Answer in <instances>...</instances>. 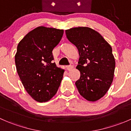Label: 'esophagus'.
Returning <instances> with one entry per match:
<instances>
[{"label": "esophagus", "instance_id": "34e87169", "mask_svg": "<svg viewBox=\"0 0 131 131\" xmlns=\"http://www.w3.org/2000/svg\"><path fill=\"white\" fill-rule=\"evenodd\" d=\"M73 67H74V65H73V63H71V64L70 66H68V67H67V70H68V71H70V70H72L73 68Z\"/></svg>", "mask_w": 131, "mask_h": 131}]
</instances>
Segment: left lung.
Masks as SVG:
<instances>
[{
  "label": "left lung",
  "mask_w": 131,
  "mask_h": 131,
  "mask_svg": "<svg viewBox=\"0 0 131 131\" xmlns=\"http://www.w3.org/2000/svg\"><path fill=\"white\" fill-rule=\"evenodd\" d=\"M65 33L80 56L76 68L80 77L75 82L79 92L88 101H97L105 96L113 80L115 60L112 47L91 28H72Z\"/></svg>",
  "instance_id": "left-lung-1"
}]
</instances>
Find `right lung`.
<instances>
[{
    "label": "right lung",
    "instance_id": "obj_1",
    "mask_svg": "<svg viewBox=\"0 0 131 131\" xmlns=\"http://www.w3.org/2000/svg\"><path fill=\"white\" fill-rule=\"evenodd\" d=\"M63 32V30L39 26L28 33L17 47V72L25 90L38 102L49 101L61 82L64 70L52 63V51Z\"/></svg>",
    "mask_w": 131,
    "mask_h": 131
}]
</instances>
